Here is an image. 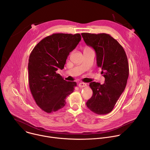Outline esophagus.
Wrapping results in <instances>:
<instances>
[{
  "instance_id": "34e87169",
  "label": "esophagus",
  "mask_w": 150,
  "mask_h": 150,
  "mask_svg": "<svg viewBox=\"0 0 150 150\" xmlns=\"http://www.w3.org/2000/svg\"><path fill=\"white\" fill-rule=\"evenodd\" d=\"M78 86H79V87H80V88H82V87H87V83H85L81 82V83H79L78 84Z\"/></svg>"
}]
</instances>
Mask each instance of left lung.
<instances>
[{"instance_id": "left-lung-1", "label": "left lung", "mask_w": 150, "mask_h": 150, "mask_svg": "<svg viewBox=\"0 0 150 150\" xmlns=\"http://www.w3.org/2000/svg\"><path fill=\"white\" fill-rule=\"evenodd\" d=\"M87 46L96 53L97 65L102 69L104 83L92 82L93 94L87 103L88 108L98 115L111 112L125 90L129 76V64L126 53L118 41L105 33H82Z\"/></svg>"}]
</instances>
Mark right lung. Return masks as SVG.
<instances>
[{
    "instance_id": "obj_1",
    "label": "right lung",
    "mask_w": 150,
    "mask_h": 150,
    "mask_svg": "<svg viewBox=\"0 0 150 150\" xmlns=\"http://www.w3.org/2000/svg\"><path fill=\"white\" fill-rule=\"evenodd\" d=\"M81 40L79 34H53L41 40L30 55V91L36 104L48 113L63 108L76 86L75 82L64 80L56 71L64 68L69 53Z\"/></svg>"
}]
</instances>
